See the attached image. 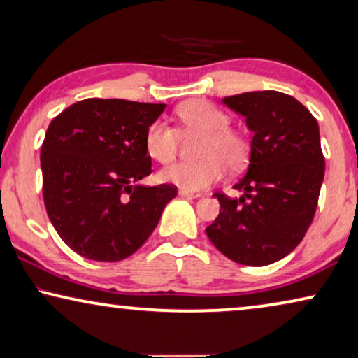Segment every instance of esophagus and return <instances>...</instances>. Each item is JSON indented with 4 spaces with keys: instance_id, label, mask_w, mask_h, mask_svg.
<instances>
[{
    "instance_id": "obj_1",
    "label": "esophagus",
    "mask_w": 358,
    "mask_h": 358,
    "mask_svg": "<svg viewBox=\"0 0 358 358\" xmlns=\"http://www.w3.org/2000/svg\"><path fill=\"white\" fill-rule=\"evenodd\" d=\"M179 195H182V197H189V199H199L200 197V194L190 192V190H185V189H179Z\"/></svg>"
}]
</instances>
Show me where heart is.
I'll use <instances>...</instances> for the list:
<instances>
[{"mask_svg":"<svg viewBox=\"0 0 358 358\" xmlns=\"http://www.w3.org/2000/svg\"><path fill=\"white\" fill-rule=\"evenodd\" d=\"M178 117L189 131L203 135L200 161H182L168 166L159 173V180L178 185L190 192H200L223 178L227 166L241 169L249 158L246 136L229 127L227 112L203 99L189 101L178 109ZM145 148L158 163H171L179 150V131L163 119L153 120L145 131Z\"/></svg>","mask_w":358,"mask_h":358,"instance_id":"b5f03b06","label":"heart"}]
</instances>
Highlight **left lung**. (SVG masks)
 <instances>
[{"instance_id":"1","label":"left lung","mask_w":358,"mask_h":358,"mask_svg":"<svg viewBox=\"0 0 358 358\" xmlns=\"http://www.w3.org/2000/svg\"><path fill=\"white\" fill-rule=\"evenodd\" d=\"M223 104L246 117L251 156L234 184L244 194H215L220 213L205 231L231 261L268 266L301 243L315 217L324 179L320 127L301 102L278 91L228 96Z\"/></svg>"}]
</instances>
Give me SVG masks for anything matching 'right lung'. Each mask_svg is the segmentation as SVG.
I'll use <instances>...</instances> for the list:
<instances>
[{"label": "right lung", "mask_w": 358, "mask_h": 358, "mask_svg": "<svg viewBox=\"0 0 358 358\" xmlns=\"http://www.w3.org/2000/svg\"><path fill=\"white\" fill-rule=\"evenodd\" d=\"M166 104L85 99L48 125L41 151L47 215L80 256L115 262L141 248L158 224L173 184L146 187L145 131Z\"/></svg>", "instance_id": "obj_1"}]
</instances>
